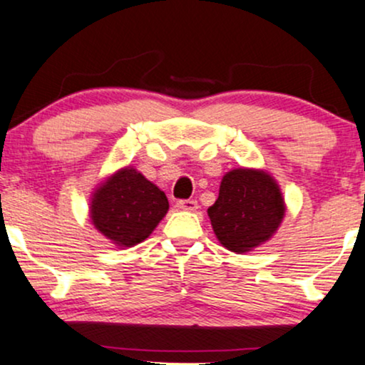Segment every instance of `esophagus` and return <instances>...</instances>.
Segmentation results:
<instances>
[{"label": "esophagus", "instance_id": "esophagus-1", "mask_svg": "<svg viewBox=\"0 0 365 365\" xmlns=\"http://www.w3.org/2000/svg\"><path fill=\"white\" fill-rule=\"evenodd\" d=\"M177 209L187 210V212H195L198 209V204H197V200H178Z\"/></svg>", "mask_w": 365, "mask_h": 365}]
</instances>
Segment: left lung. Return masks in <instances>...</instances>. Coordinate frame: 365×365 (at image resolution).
Masks as SVG:
<instances>
[{"mask_svg":"<svg viewBox=\"0 0 365 365\" xmlns=\"http://www.w3.org/2000/svg\"><path fill=\"white\" fill-rule=\"evenodd\" d=\"M284 212L283 193L269 173L236 168L222 177L219 198L207 214L219 242L242 255L273 237Z\"/></svg>","mask_w":365,"mask_h":365,"instance_id":"1","label":"left lung"}]
</instances>
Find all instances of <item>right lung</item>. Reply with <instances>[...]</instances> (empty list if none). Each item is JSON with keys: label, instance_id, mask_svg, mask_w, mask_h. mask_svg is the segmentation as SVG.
<instances>
[{"label": "right lung", "instance_id": "obj_1", "mask_svg": "<svg viewBox=\"0 0 365 365\" xmlns=\"http://www.w3.org/2000/svg\"><path fill=\"white\" fill-rule=\"evenodd\" d=\"M168 198L136 168L118 170L96 188L91 220L106 239L133 247L153 232L168 212Z\"/></svg>", "mask_w": 365, "mask_h": 365}]
</instances>
